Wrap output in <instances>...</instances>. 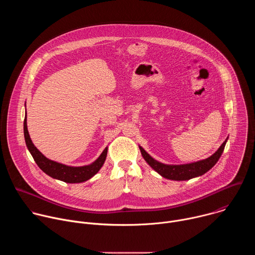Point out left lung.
<instances>
[{
	"instance_id": "8db88e82",
	"label": "left lung",
	"mask_w": 255,
	"mask_h": 255,
	"mask_svg": "<svg viewBox=\"0 0 255 255\" xmlns=\"http://www.w3.org/2000/svg\"><path fill=\"white\" fill-rule=\"evenodd\" d=\"M227 139L222 143L219 149L210 157L187 164H164L152 158L141 146H139V149L145 161H146L161 176L172 180H187L206 173L217 163V161L219 160L220 156L224 151Z\"/></svg>"
}]
</instances>
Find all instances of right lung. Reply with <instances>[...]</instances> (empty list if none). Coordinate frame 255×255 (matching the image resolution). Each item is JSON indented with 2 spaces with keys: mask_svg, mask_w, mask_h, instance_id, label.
Returning a JSON list of instances; mask_svg holds the SVG:
<instances>
[{
  "mask_svg": "<svg viewBox=\"0 0 255 255\" xmlns=\"http://www.w3.org/2000/svg\"><path fill=\"white\" fill-rule=\"evenodd\" d=\"M24 137L27 148L30 151L35 162L49 176L64 181L68 184H79L93 177L103 166L108 152V147L104 149L102 154L93 163L84 166H69L45 157L35 145L32 143L28 129H27V116L24 119Z\"/></svg>",
  "mask_w": 255,
  "mask_h": 255,
  "instance_id": "1",
  "label": "right lung"
}]
</instances>
